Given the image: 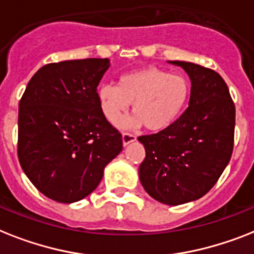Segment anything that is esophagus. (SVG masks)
I'll return each mask as SVG.
<instances>
[{
	"label": "esophagus",
	"mask_w": 254,
	"mask_h": 254,
	"mask_svg": "<svg viewBox=\"0 0 254 254\" xmlns=\"http://www.w3.org/2000/svg\"><path fill=\"white\" fill-rule=\"evenodd\" d=\"M135 139H137V137H135L134 134L127 133V131L123 133V145L124 146H127L129 143H131V142L135 141Z\"/></svg>",
	"instance_id": "34e87169"
}]
</instances>
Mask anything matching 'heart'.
<instances>
[{
	"label": "heart",
	"instance_id": "1",
	"mask_svg": "<svg viewBox=\"0 0 254 254\" xmlns=\"http://www.w3.org/2000/svg\"><path fill=\"white\" fill-rule=\"evenodd\" d=\"M190 84L181 74L159 67H145L124 74L119 84L104 83L98 88L103 116L116 123L131 106L133 116L120 127H143L150 131L164 130L187 107Z\"/></svg>",
	"mask_w": 254,
	"mask_h": 254
}]
</instances>
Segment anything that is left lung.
Listing matches in <instances>:
<instances>
[{
  "instance_id": "1",
  "label": "left lung",
  "mask_w": 254,
  "mask_h": 254,
  "mask_svg": "<svg viewBox=\"0 0 254 254\" xmlns=\"http://www.w3.org/2000/svg\"><path fill=\"white\" fill-rule=\"evenodd\" d=\"M171 63L190 77L189 107L164 130L138 137L146 151L139 180L152 198L176 206L201 198L223 174L234 150L235 104L215 70Z\"/></svg>"
}]
</instances>
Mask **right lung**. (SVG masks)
Masks as SVG:
<instances>
[{
    "instance_id": "1",
    "label": "right lung",
    "mask_w": 254,
    "mask_h": 254,
    "mask_svg": "<svg viewBox=\"0 0 254 254\" xmlns=\"http://www.w3.org/2000/svg\"><path fill=\"white\" fill-rule=\"evenodd\" d=\"M108 59L44 65L19 102L18 159L40 193L61 203L96 189L123 150V135L103 116L98 86Z\"/></svg>"
}]
</instances>
